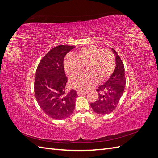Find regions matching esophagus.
Segmentation results:
<instances>
[{"instance_id":"esophagus-1","label":"esophagus","mask_w":158,"mask_h":158,"mask_svg":"<svg viewBox=\"0 0 158 158\" xmlns=\"http://www.w3.org/2000/svg\"><path fill=\"white\" fill-rule=\"evenodd\" d=\"M87 93V91H82V90H79L77 92V94L78 95H82V94H86Z\"/></svg>"}]
</instances>
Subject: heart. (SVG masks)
<instances>
[{"label": "heart", "mask_w": 158, "mask_h": 158, "mask_svg": "<svg viewBox=\"0 0 158 158\" xmlns=\"http://www.w3.org/2000/svg\"><path fill=\"white\" fill-rule=\"evenodd\" d=\"M64 66L66 73L70 77L81 73L86 66L88 72L70 80L73 88L86 90L96 84L99 80L103 82L111 76L115 67V60L111 50L89 45L80 49L74 56H66Z\"/></svg>", "instance_id": "b5f03b06"}]
</instances>
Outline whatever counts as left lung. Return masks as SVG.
I'll use <instances>...</instances> for the list:
<instances>
[{"instance_id":"obj_1","label":"left lung","mask_w":158,"mask_h":158,"mask_svg":"<svg viewBox=\"0 0 158 158\" xmlns=\"http://www.w3.org/2000/svg\"><path fill=\"white\" fill-rule=\"evenodd\" d=\"M111 50L115 56V68L107 82L98 87L97 101L90 104L95 113L103 115L111 113L117 107L126 84L123 61L117 52L113 48Z\"/></svg>"}]
</instances>
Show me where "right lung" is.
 Masks as SVG:
<instances>
[{
    "instance_id": "right-lung-1",
    "label": "right lung",
    "mask_w": 158,
    "mask_h": 158,
    "mask_svg": "<svg viewBox=\"0 0 158 158\" xmlns=\"http://www.w3.org/2000/svg\"><path fill=\"white\" fill-rule=\"evenodd\" d=\"M74 46L58 45L50 50L41 59L36 70L34 92L41 109L53 119L61 120L73 114L76 91L66 92L67 83L64 59Z\"/></svg>"
}]
</instances>
